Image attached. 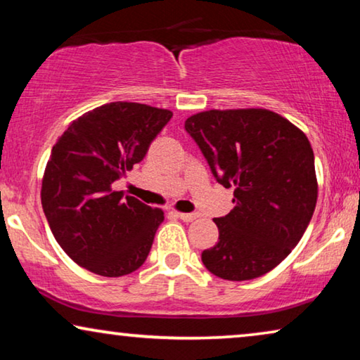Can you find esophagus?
Returning <instances> with one entry per match:
<instances>
[{"instance_id":"obj_1","label":"esophagus","mask_w":360,"mask_h":360,"mask_svg":"<svg viewBox=\"0 0 360 360\" xmlns=\"http://www.w3.org/2000/svg\"><path fill=\"white\" fill-rule=\"evenodd\" d=\"M176 216H179L181 221H185V223H190V221L198 218V214H195V213H176Z\"/></svg>"}]
</instances>
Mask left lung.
<instances>
[{
	"label": "left lung",
	"instance_id": "1",
	"mask_svg": "<svg viewBox=\"0 0 360 360\" xmlns=\"http://www.w3.org/2000/svg\"><path fill=\"white\" fill-rule=\"evenodd\" d=\"M185 129L216 180L234 188V208L214 219L219 240L201 252L205 267L233 282L270 272L300 243L316 206L308 137L264 108L196 112Z\"/></svg>",
	"mask_w": 360,
	"mask_h": 360
}]
</instances>
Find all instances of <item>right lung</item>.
Masks as SVG:
<instances>
[{"label": "right lung", "mask_w": 360, "mask_h": 360, "mask_svg": "<svg viewBox=\"0 0 360 360\" xmlns=\"http://www.w3.org/2000/svg\"><path fill=\"white\" fill-rule=\"evenodd\" d=\"M174 112L115 101L72 121L52 147L41 201L53 238L73 262L122 277L146 262L164 211L112 190L144 159Z\"/></svg>", "instance_id": "right-lung-1"}]
</instances>
